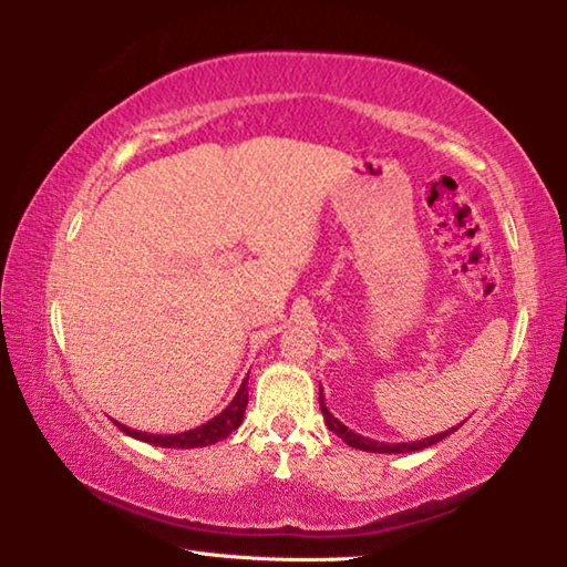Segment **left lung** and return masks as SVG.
<instances>
[{
	"label": "left lung",
	"mask_w": 567,
	"mask_h": 567,
	"mask_svg": "<svg viewBox=\"0 0 567 567\" xmlns=\"http://www.w3.org/2000/svg\"><path fill=\"white\" fill-rule=\"evenodd\" d=\"M320 410H322V415H324V422H328V427L332 430L334 435L342 437L350 447L364 450V453H390V455L392 453H417V450H425L430 445L440 443V440H445L450 433H455V430L460 427V425L457 427H450V430H445V433H437V435L425 437V440H415V443H378V440H370V437H364V435L352 433V430H348V425H342V422L328 410V405H324L322 388H320Z\"/></svg>",
	"instance_id": "1"
}]
</instances>
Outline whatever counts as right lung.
<instances>
[{"label": "right lung", "mask_w": 567, "mask_h": 567, "mask_svg": "<svg viewBox=\"0 0 567 567\" xmlns=\"http://www.w3.org/2000/svg\"><path fill=\"white\" fill-rule=\"evenodd\" d=\"M245 408H247V380H243V385H239L237 395L233 398V402L215 415L213 420L203 422L199 427H192L185 430V433H175V435H155V433H142V430H134L122 425V422L114 420V425H117L122 433H127L134 440H142V443H150V445H159V447H207V445H215L219 440H225L229 433H235V430L243 425V417H245Z\"/></svg>", "instance_id": "add662e5"}]
</instances>
